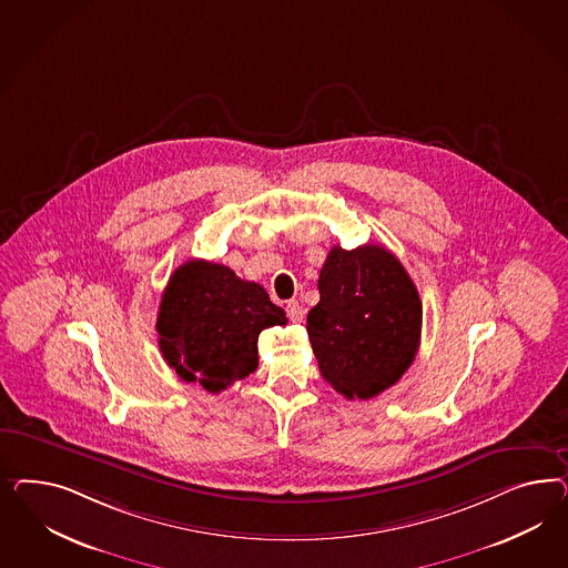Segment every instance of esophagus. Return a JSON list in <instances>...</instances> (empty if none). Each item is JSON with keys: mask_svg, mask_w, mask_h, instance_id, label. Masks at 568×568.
I'll return each instance as SVG.
<instances>
[{"mask_svg": "<svg viewBox=\"0 0 568 568\" xmlns=\"http://www.w3.org/2000/svg\"><path fill=\"white\" fill-rule=\"evenodd\" d=\"M287 316L292 318L293 323H300L302 318H304V306L297 302V300H292V302H287Z\"/></svg>", "mask_w": 568, "mask_h": 568, "instance_id": "34e87169", "label": "esophagus"}]
</instances>
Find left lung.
Wrapping results in <instances>:
<instances>
[{
    "label": "left lung",
    "instance_id": "left-lung-1",
    "mask_svg": "<svg viewBox=\"0 0 568 568\" xmlns=\"http://www.w3.org/2000/svg\"><path fill=\"white\" fill-rule=\"evenodd\" d=\"M308 337L321 375L347 399H371L397 383L420 344L423 304L402 262L381 245L331 247Z\"/></svg>",
    "mask_w": 568,
    "mask_h": 568
}]
</instances>
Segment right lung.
I'll return each instance as SVG.
<instances>
[{"label": "right lung", "mask_w": 568, "mask_h": 568, "mask_svg": "<svg viewBox=\"0 0 568 568\" xmlns=\"http://www.w3.org/2000/svg\"><path fill=\"white\" fill-rule=\"evenodd\" d=\"M287 325L266 290L229 266L190 260L172 273L158 310V345L185 383L219 394L258 368V335Z\"/></svg>", "instance_id": "add662e5"}]
</instances>
